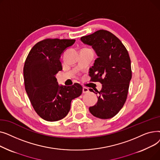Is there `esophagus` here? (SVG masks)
Returning a JSON list of instances; mask_svg holds the SVG:
<instances>
[{
	"label": "esophagus",
	"instance_id": "34e87169",
	"mask_svg": "<svg viewBox=\"0 0 160 160\" xmlns=\"http://www.w3.org/2000/svg\"><path fill=\"white\" fill-rule=\"evenodd\" d=\"M82 91H83V93H88V92L89 91V89H88V88H86V87H83V90H82Z\"/></svg>",
	"mask_w": 160,
	"mask_h": 160
}]
</instances>
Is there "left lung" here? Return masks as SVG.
<instances>
[{
	"instance_id": "8db88e82",
	"label": "left lung",
	"mask_w": 160,
	"mask_h": 160,
	"mask_svg": "<svg viewBox=\"0 0 160 160\" xmlns=\"http://www.w3.org/2000/svg\"><path fill=\"white\" fill-rule=\"evenodd\" d=\"M92 47L98 56L90 68L92 82H99L102 89L97 91V103L89 108L100 119L112 118L124 106L132 78L131 61L128 50L122 42L110 32L100 30L80 38ZM90 91L93 92L92 89Z\"/></svg>"
}]
</instances>
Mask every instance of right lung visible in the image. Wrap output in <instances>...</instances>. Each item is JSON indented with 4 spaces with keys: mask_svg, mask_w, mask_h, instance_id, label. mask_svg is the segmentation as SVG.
<instances>
[{
    "mask_svg": "<svg viewBox=\"0 0 160 160\" xmlns=\"http://www.w3.org/2000/svg\"><path fill=\"white\" fill-rule=\"evenodd\" d=\"M75 39H45L32 47L25 60L24 87L36 112L47 121H57L69 113L72 100L82 93L78 83L59 86L56 74L62 70L60 57Z\"/></svg>",
    "mask_w": 160,
    "mask_h": 160,
    "instance_id": "obj_1",
    "label": "right lung"
}]
</instances>
